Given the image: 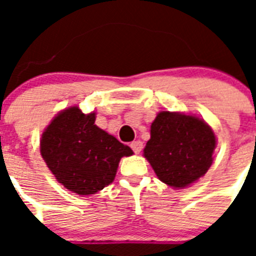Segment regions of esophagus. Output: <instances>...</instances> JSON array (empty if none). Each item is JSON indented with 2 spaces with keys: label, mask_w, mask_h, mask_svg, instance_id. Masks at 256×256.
<instances>
[{
  "label": "esophagus",
  "mask_w": 256,
  "mask_h": 256,
  "mask_svg": "<svg viewBox=\"0 0 256 256\" xmlns=\"http://www.w3.org/2000/svg\"><path fill=\"white\" fill-rule=\"evenodd\" d=\"M132 148L136 154H140L142 152V148H144V142L142 140H134L132 144Z\"/></svg>",
  "instance_id": "obj_1"
}]
</instances>
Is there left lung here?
<instances>
[{
    "label": "left lung",
    "mask_w": 256,
    "mask_h": 256,
    "mask_svg": "<svg viewBox=\"0 0 256 256\" xmlns=\"http://www.w3.org/2000/svg\"><path fill=\"white\" fill-rule=\"evenodd\" d=\"M216 138L203 120L184 112H160L152 124L144 150L156 176L174 188H184L206 174Z\"/></svg>",
    "instance_id": "1"
}]
</instances>
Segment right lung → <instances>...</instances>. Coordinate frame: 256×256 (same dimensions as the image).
Instances as JSON below:
<instances>
[{"instance_id":"right-lung-1","label":"right lung","mask_w":256,"mask_h":256,"mask_svg":"<svg viewBox=\"0 0 256 256\" xmlns=\"http://www.w3.org/2000/svg\"><path fill=\"white\" fill-rule=\"evenodd\" d=\"M96 112L78 106L54 116L42 132L41 156L58 182L78 195H92L114 180L122 156L132 150L100 128Z\"/></svg>"}]
</instances>
